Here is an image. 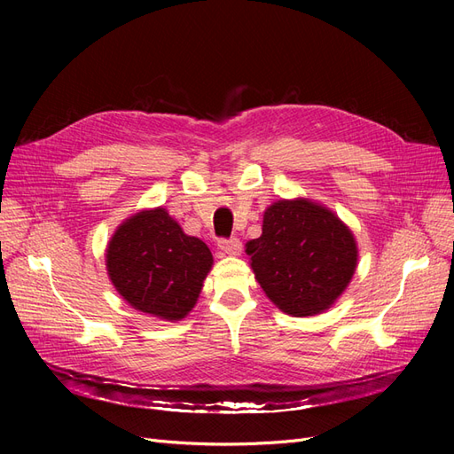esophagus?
I'll return each mask as SVG.
<instances>
[{
	"label": "esophagus",
	"instance_id": "34e87169",
	"mask_svg": "<svg viewBox=\"0 0 454 454\" xmlns=\"http://www.w3.org/2000/svg\"><path fill=\"white\" fill-rule=\"evenodd\" d=\"M217 246L223 255H239L242 252V242L239 239H223Z\"/></svg>",
	"mask_w": 454,
	"mask_h": 454
}]
</instances>
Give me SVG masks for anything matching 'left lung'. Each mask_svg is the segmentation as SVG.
<instances>
[{"mask_svg":"<svg viewBox=\"0 0 454 454\" xmlns=\"http://www.w3.org/2000/svg\"><path fill=\"white\" fill-rule=\"evenodd\" d=\"M255 280L290 316H314L347 290L358 265L352 231L309 199L277 200L263 214L261 237L246 244Z\"/></svg>","mask_w":454,"mask_h":454,"instance_id":"obj_1","label":"left lung"}]
</instances>
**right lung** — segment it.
<instances>
[{
	"mask_svg": "<svg viewBox=\"0 0 454 454\" xmlns=\"http://www.w3.org/2000/svg\"><path fill=\"white\" fill-rule=\"evenodd\" d=\"M212 252L189 237L164 208L122 222L106 250L109 280L127 303L155 318L177 322L195 307Z\"/></svg>",
	"mask_w": 454,
	"mask_h": 454,
	"instance_id": "1",
	"label": "right lung"
}]
</instances>
